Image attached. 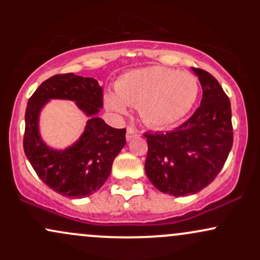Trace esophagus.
<instances>
[{
	"label": "esophagus",
	"mask_w": 260,
	"mask_h": 260,
	"mask_svg": "<svg viewBox=\"0 0 260 260\" xmlns=\"http://www.w3.org/2000/svg\"><path fill=\"white\" fill-rule=\"evenodd\" d=\"M137 136H138V132H137L136 128H133V127H128L127 128V132H126L127 142H131V140H132L134 137H137Z\"/></svg>",
	"instance_id": "obj_1"
}]
</instances>
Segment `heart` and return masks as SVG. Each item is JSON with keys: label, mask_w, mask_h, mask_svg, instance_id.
<instances>
[{"label": "heart", "mask_w": 260, "mask_h": 260, "mask_svg": "<svg viewBox=\"0 0 260 260\" xmlns=\"http://www.w3.org/2000/svg\"><path fill=\"white\" fill-rule=\"evenodd\" d=\"M106 91L104 104L110 111L123 115L128 106H139L143 122L154 128L178 123L190 112L199 95L196 76L162 66L128 71Z\"/></svg>", "instance_id": "heart-1"}]
</instances>
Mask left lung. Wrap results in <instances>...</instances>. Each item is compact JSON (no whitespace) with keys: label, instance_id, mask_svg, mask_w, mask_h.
<instances>
[{"label":"left lung","instance_id":"left-lung-1","mask_svg":"<svg viewBox=\"0 0 260 260\" xmlns=\"http://www.w3.org/2000/svg\"><path fill=\"white\" fill-rule=\"evenodd\" d=\"M203 89L201 106L170 132L147 133L145 174L160 192L196 194L215 180L234 142L231 104L210 73L192 68Z\"/></svg>","mask_w":260,"mask_h":260}]
</instances>
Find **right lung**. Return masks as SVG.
<instances>
[{"label":"right lung","mask_w":260,"mask_h":260,"mask_svg":"<svg viewBox=\"0 0 260 260\" xmlns=\"http://www.w3.org/2000/svg\"><path fill=\"white\" fill-rule=\"evenodd\" d=\"M51 100L74 101L88 121L80 138L63 149L50 147L40 133V115ZM103 86L90 77L57 74L45 80L28 101L24 153L45 184L66 197L84 198L99 190L126 145V129L100 118Z\"/></svg>","instance_id":"right-lung-1"}]
</instances>
